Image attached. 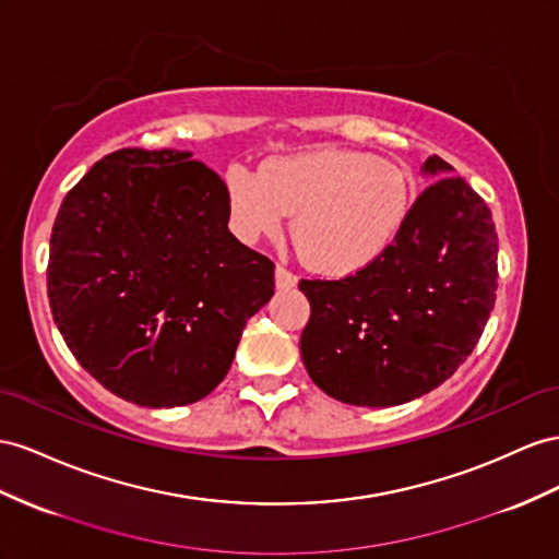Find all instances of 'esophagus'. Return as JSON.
<instances>
[{
    "mask_svg": "<svg viewBox=\"0 0 559 559\" xmlns=\"http://www.w3.org/2000/svg\"><path fill=\"white\" fill-rule=\"evenodd\" d=\"M275 284H277V289H294V286L298 284V277L292 273V270H286L284 265H277L275 267Z\"/></svg>",
    "mask_w": 559,
    "mask_h": 559,
    "instance_id": "1",
    "label": "esophagus"
}]
</instances>
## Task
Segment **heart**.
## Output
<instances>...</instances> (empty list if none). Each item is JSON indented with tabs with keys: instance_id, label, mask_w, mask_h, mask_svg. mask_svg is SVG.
Returning <instances> with one entry per match:
<instances>
[{
	"instance_id": "1",
	"label": "heart",
	"mask_w": 559,
	"mask_h": 559,
	"mask_svg": "<svg viewBox=\"0 0 559 559\" xmlns=\"http://www.w3.org/2000/svg\"><path fill=\"white\" fill-rule=\"evenodd\" d=\"M233 230L242 242L277 237L294 218V242L317 273L355 275L395 245L412 214V178L359 150L322 147L284 155L253 171H225Z\"/></svg>"
}]
</instances>
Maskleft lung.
Returning <instances> with one entry per match:
<instances>
[{"label": "left lung", "mask_w": 559, "mask_h": 559, "mask_svg": "<svg viewBox=\"0 0 559 559\" xmlns=\"http://www.w3.org/2000/svg\"><path fill=\"white\" fill-rule=\"evenodd\" d=\"M420 171L437 180L379 261L343 280L298 282L310 300L300 357L314 385L345 404L426 395L473 353L493 310L499 235L487 202L442 157Z\"/></svg>", "instance_id": "left-lung-1"}]
</instances>
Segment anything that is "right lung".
Instances as JSON below:
<instances>
[{
	"instance_id": "add662e5",
	"label": "right lung",
	"mask_w": 559,
	"mask_h": 559,
	"mask_svg": "<svg viewBox=\"0 0 559 559\" xmlns=\"http://www.w3.org/2000/svg\"><path fill=\"white\" fill-rule=\"evenodd\" d=\"M178 150L124 147L74 186L51 233L53 322L94 379L127 402L183 406L228 373L275 265L228 230V190Z\"/></svg>"
}]
</instances>
